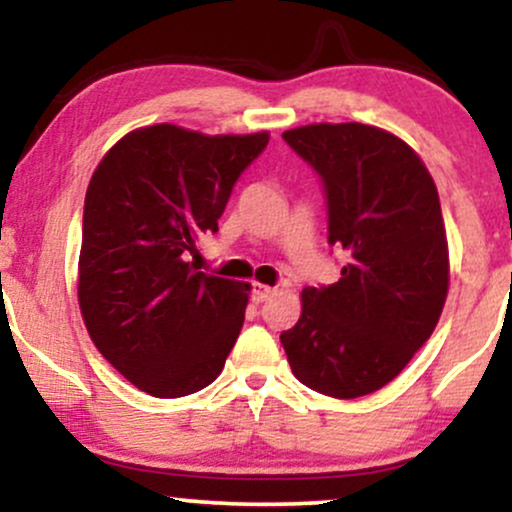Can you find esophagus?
Instances as JSON below:
<instances>
[{
    "instance_id": "obj_1",
    "label": "esophagus",
    "mask_w": 512,
    "mask_h": 512,
    "mask_svg": "<svg viewBox=\"0 0 512 512\" xmlns=\"http://www.w3.org/2000/svg\"><path fill=\"white\" fill-rule=\"evenodd\" d=\"M274 293H276L274 286L260 284V281H255V284H252V301H255V303H264V301H269V298H272Z\"/></svg>"
}]
</instances>
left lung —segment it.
Listing matches in <instances>:
<instances>
[{"label": "left lung", "instance_id": "obj_1", "mask_svg": "<svg viewBox=\"0 0 512 512\" xmlns=\"http://www.w3.org/2000/svg\"><path fill=\"white\" fill-rule=\"evenodd\" d=\"M284 139L325 182L330 243L349 262L337 284L303 289L301 317L281 344L310 390L370 395L426 344L448 298L436 182L407 142L380 127L317 122Z\"/></svg>", "mask_w": 512, "mask_h": 512}]
</instances>
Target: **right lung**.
<instances>
[{
	"label": "right lung",
	"mask_w": 512,
	"mask_h": 512,
	"mask_svg": "<svg viewBox=\"0 0 512 512\" xmlns=\"http://www.w3.org/2000/svg\"><path fill=\"white\" fill-rule=\"evenodd\" d=\"M269 132L178 125L125 134L88 182L79 308L96 349L142 392L173 399L214 383L248 308L250 284L197 272L187 255L219 231L233 185Z\"/></svg>",
	"instance_id": "right-lung-1"
}]
</instances>
